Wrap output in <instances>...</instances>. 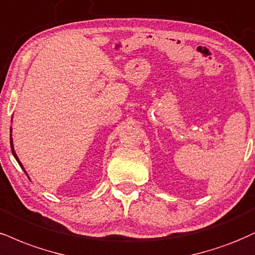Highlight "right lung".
I'll list each match as a JSON object with an SVG mask.
<instances>
[{
  "mask_svg": "<svg viewBox=\"0 0 255 255\" xmlns=\"http://www.w3.org/2000/svg\"><path fill=\"white\" fill-rule=\"evenodd\" d=\"M10 147H11V152H13V155H14V157H15V159H16V160H17V162H19V164H20L19 159H17V157H16V154H15V151H14V148H13V141H11V137H10ZM20 166H21V167H22V165H21V164H20Z\"/></svg>",
  "mask_w": 255,
  "mask_h": 255,
  "instance_id": "1",
  "label": "right lung"
}]
</instances>
